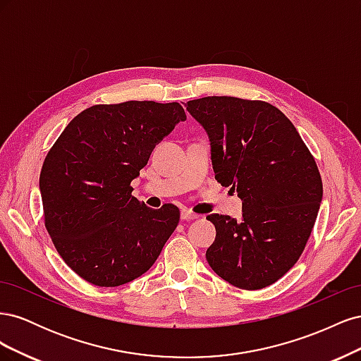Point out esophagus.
Segmentation results:
<instances>
[{"mask_svg": "<svg viewBox=\"0 0 361 361\" xmlns=\"http://www.w3.org/2000/svg\"><path fill=\"white\" fill-rule=\"evenodd\" d=\"M200 215H197V214H194V212H191V211H188V209H182V212H180V218L183 221H191V220H197Z\"/></svg>", "mask_w": 361, "mask_h": 361, "instance_id": "esophagus-1", "label": "esophagus"}]
</instances>
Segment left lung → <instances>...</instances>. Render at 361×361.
<instances>
[{"instance_id":"left-lung-1","label":"left lung","mask_w":361,"mask_h":361,"mask_svg":"<svg viewBox=\"0 0 361 361\" xmlns=\"http://www.w3.org/2000/svg\"><path fill=\"white\" fill-rule=\"evenodd\" d=\"M211 141L215 179L236 190L243 220L211 214V268L231 285L256 290L281 279L307 244L322 200L310 150L279 108L264 101L207 96L187 102Z\"/></svg>"}]
</instances>
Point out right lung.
I'll return each instance as SVG.
<instances>
[{
  "label": "right lung",
  "mask_w": 361,
  "mask_h": 361,
  "mask_svg": "<svg viewBox=\"0 0 361 361\" xmlns=\"http://www.w3.org/2000/svg\"><path fill=\"white\" fill-rule=\"evenodd\" d=\"M178 102L93 105L72 118L43 161L39 187L45 227L59 255L85 281L114 288L155 264L179 209H152L130 182L179 122Z\"/></svg>",
  "instance_id": "obj_1"
}]
</instances>
